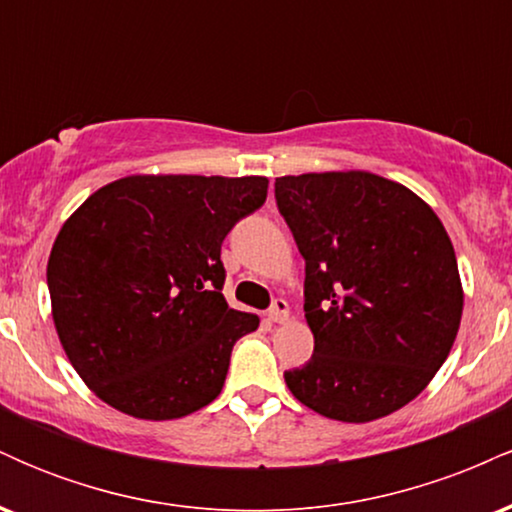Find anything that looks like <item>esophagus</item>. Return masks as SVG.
Listing matches in <instances>:
<instances>
[{
	"label": "esophagus",
	"instance_id": "esophagus-1",
	"mask_svg": "<svg viewBox=\"0 0 512 512\" xmlns=\"http://www.w3.org/2000/svg\"><path fill=\"white\" fill-rule=\"evenodd\" d=\"M269 322H284L289 320V303L284 301V298H276V301L272 303V308H269Z\"/></svg>",
	"mask_w": 512,
	"mask_h": 512
}]
</instances>
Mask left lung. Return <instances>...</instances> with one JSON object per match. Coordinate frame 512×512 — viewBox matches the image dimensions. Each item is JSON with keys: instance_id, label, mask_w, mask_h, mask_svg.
<instances>
[{"instance_id": "8db88e82", "label": "left lung", "mask_w": 512, "mask_h": 512, "mask_svg": "<svg viewBox=\"0 0 512 512\" xmlns=\"http://www.w3.org/2000/svg\"><path fill=\"white\" fill-rule=\"evenodd\" d=\"M276 207L305 260L315 349L284 380L298 402L368 424L426 390L462 320L448 231L421 197L366 170L284 175Z\"/></svg>"}]
</instances>
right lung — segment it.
I'll return each instance as SVG.
<instances>
[{"mask_svg": "<svg viewBox=\"0 0 512 512\" xmlns=\"http://www.w3.org/2000/svg\"><path fill=\"white\" fill-rule=\"evenodd\" d=\"M262 175H129L64 221L48 260L52 320L105 404L168 421L221 395L233 344L260 317L228 308L221 243L260 209Z\"/></svg>", "mask_w": 512, "mask_h": 512, "instance_id": "obj_1", "label": "right lung"}]
</instances>
